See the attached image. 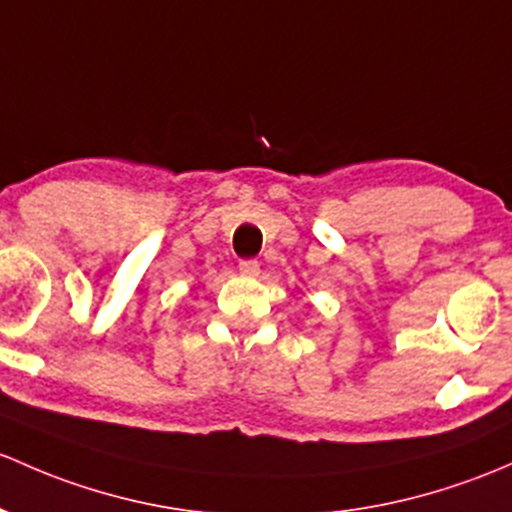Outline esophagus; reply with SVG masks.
I'll use <instances>...</instances> for the list:
<instances>
[{
    "label": "esophagus",
    "instance_id": "esophagus-1",
    "mask_svg": "<svg viewBox=\"0 0 512 512\" xmlns=\"http://www.w3.org/2000/svg\"><path fill=\"white\" fill-rule=\"evenodd\" d=\"M238 270L245 274V277H255V274L260 272V262H257V260H240Z\"/></svg>",
    "mask_w": 512,
    "mask_h": 512
}]
</instances>
